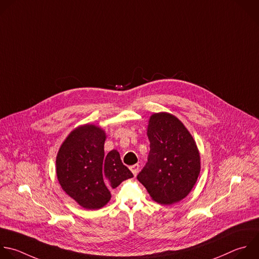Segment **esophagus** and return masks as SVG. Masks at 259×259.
I'll return each instance as SVG.
<instances>
[{
    "label": "esophagus",
    "instance_id": "1",
    "mask_svg": "<svg viewBox=\"0 0 259 259\" xmlns=\"http://www.w3.org/2000/svg\"><path fill=\"white\" fill-rule=\"evenodd\" d=\"M130 169H131V171L133 173V175L134 176H136L137 175V173H138V170H139V164H133V165H131L130 166Z\"/></svg>",
    "mask_w": 259,
    "mask_h": 259
}]
</instances>
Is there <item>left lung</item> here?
<instances>
[{
	"instance_id": "obj_1",
	"label": "left lung",
	"mask_w": 259,
	"mask_h": 259,
	"mask_svg": "<svg viewBox=\"0 0 259 259\" xmlns=\"http://www.w3.org/2000/svg\"><path fill=\"white\" fill-rule=\"evenodd\" d=\"M146 131L150 151L137 179L155 202H179L191 192L200 173L196 142L176 116L165 112L152 114Z\"/></svg>"
}]
</instances>
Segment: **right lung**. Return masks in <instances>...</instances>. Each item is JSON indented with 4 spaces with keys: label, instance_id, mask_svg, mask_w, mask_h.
<instances>
[{
    "label": "right lung",
    "instance_id": "1",
    "mask_svg": "<svg viewBox=\"0 0 259 259\" xmlns=\"http://www.w3.org/2000/svg\"><path fill=\"white\" fill-rule=\"evenodd\" d=\"M107 134L95 124L70 132L56 157V173L62 189L85 209H100L111 200V188L133 177L117 149L105 154Z\"/></svg>",
    "mask_w": 259,
    "mask_h": 259
}]
</instances>
